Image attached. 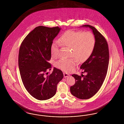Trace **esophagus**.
I'll return each instance as SVG.
<instances>
[{
  "label": "esophagus",
  "instance_id": "obj_1",
  "mask_svg": "<svg viewBox=\"0 0 124 124\" xmlns=\"http://www.w3.org/2000/svg\"><path fill=\"white\" fill-rule=\"evenodd\" d=\"M63 74H64V77L65 78H67V77H69V76H70V75L69 74H68V73H67L66 72H64L63 73Z\"/></svg>",
  "mask_w": 124,
  "mask_h": 124
}]
</instances>
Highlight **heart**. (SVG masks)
<instances>
[{
  "instance_id": "1",
  "label": "heart",
  "mask_w": 124,
  "mask_h": 124,
  "mask_svg": "<svg viewBox=\"0 0 124 124\" xmlns=\"http://www.w3.org/2000/svg\"><path fill=\"white\" fill-rule=\"evenodd\" d=\"M60 44L70 48V55L76 58L59 59L56 62V66L62 71H70L78 63V60L83 62L90 57L94 49L96 38L90 31H67L61 35L59 41L54 40L51 44L50 51L53 57L58 56Z\"/></svg>"
}]
</instances>
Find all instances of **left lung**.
<instances>
[{"label": "left lung", "mask_w": 124, "mask_h": 124, "mask_svg": "<svg viewBox=\"0 0 124 124\" xmlns=\"http://www.w3.org/2000/svg\"><path fill=\"white\" fill-rule=\"evenodd\" d=\"M91 30L96 38L94 49L88 59L80 66L83 73L72 74L75 84L70 87L71 93L77 98L87 100L93 97L100 90L106 77L109 65V53L106 39L94 27L86 24L81 26ZM83 77V78L82 77Z\"/></svg>", "instance_id": "8db88e82"}]
</instances>
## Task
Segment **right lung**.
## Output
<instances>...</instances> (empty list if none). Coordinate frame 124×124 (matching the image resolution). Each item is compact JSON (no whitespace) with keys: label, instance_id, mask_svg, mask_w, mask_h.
I'll return each instance as SVG.
<instances>
[{"label":"right lung","instance_id":"right-lung-1","mask_svg":"<svg viewBox=\"0 0 124 124\" xmlns=\"http://www.w3.org/2000/svg\"><path fill=\"white\" fill-rule=\"evenodd\" d=\"M61 28L39 26L26 36L19 51L18 67L24 86L36 99L48 100L56 93L57 85L63 78L62 71L54 67L49 75L52 65L50 48Z\"/></svg>","mask_w":124,"mask_h":124}]
</instances>
